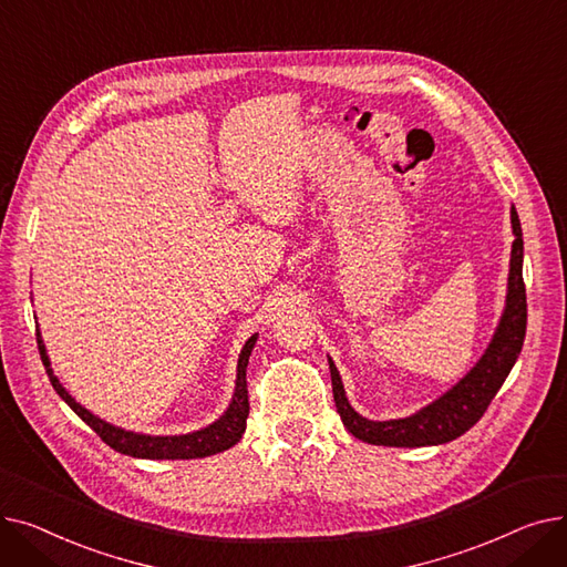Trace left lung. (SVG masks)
<instances>
[{"label": "left lung", "mask_w": 567, "mask_h": 567, "mask_svg": "<svg viewBox=\"0 0 567 567\" xmlns=\"http://www.w3.org/2000/svg\"><path fill=\"white\" fill-rule=\"evenodd\" d=\"M513 259H511V278H508V301H505V312L496 329V336L485 351L483 359L475 365L453 391L425 406L423 411L409 415L400 421H368L355 413L347 398L340 374L329 359L331 381H333V400L338 406L344 427L361 441L374 445H398V449H419V445H436L453 441L471 430L483 419L489 402L498 393L505 377L511 374L526 336V287L522 276L524 261V241H522V225L513 206Z\"/></svg>", "instance_id": "obj_1"}]
</instances>
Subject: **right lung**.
<instances>
[{
  "label": "right lung",
  "instance_id": "add662e5",
  "mask_svg": "<svg viewBox=\"0 0 567 567\" xmlns=\"http://www.w3.org/2000/svg\"><path fill=\"white\" fill-rule=\"evenodd\" d=\"M257 336H252L241 355H238V377H236V393L234 400L229 404V409L225 411V415L220 421H216L214 425H208L199 432L193 434H184V436H146V434H135V432H126L118 430L101 419H96L94 413H89L86 409H82L66 391L64 385L59 383V379L52 374L50 370V361L48 353L41 340V333L37 331V342H39V353L41 361L45 365V372L50 377L52 389L59 393L80 419L92 427L110 449H114L116 453H124L131 457H144V460H195V457H208L223 453L227 449H231L234 443H238V439L244 436L246 432V421H248V411H250V402H248V383H246V368H248V359L250 351L255 347Z\"/></svg>",
  "mask_w": 567,
  "mask_h": 567
}]
</instances>
